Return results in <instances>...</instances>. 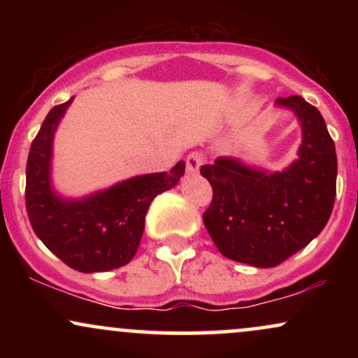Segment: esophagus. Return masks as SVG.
I'll list each match as a JSON object with an SVG mask.
<instances>
[{
    "label": "esophagus",
    "instance_id": "1",
    "mask_svg": "<svg viewBox=\"0 0 358 358\" xmlns=\"http://www.w3.org/2000/svg\"><path fill=\"white\" fill-rule=\"evenodd\" d=\"M185 162H187V171H188V173H199L200 166H202V163H203V156L195 151V153L188 155Z\"/></svg>",
    "mask_w": 358,
    "mask_h": 358
}]
</instances>
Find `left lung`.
I'll return each instance as SVG.
<instances>
[{
  "label": "left lung",
  "instance_id": "obj_1",
  "mask_svg": "<svg viewBox=\"0 0 358 358\" xmlns=\"http://www.w3.org/2000/svg\"><path fill=\"white\" fill-rule=\"evenodd\" d=\"M301 126L298 158L282 171H266L220 156L200 173L213 199L203 224L222 256L254 268H274L323 231L336 195L335 143L315 106L279 97Z\"/></svg>",
  "mask_w": 358,
  "mask_h": 358
}]
</instances>
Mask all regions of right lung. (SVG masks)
Segmentation results:
<instances>
[{
    "label": "right lung",
    "instance_id": "right-lung-1",
    "mask_svg": "<svg viewBox=\"0 0 358 358\" xmlns=\"http://www.w3.org/2000/svg\"><path fill=\"white\" fill-rule=\"evenodd\" d=\"M55 106L34 139L27 162V212L38 239L69 268L104 273L127 264L136 254L145 217L156 195L185 173V162L170 171L133 176L82 199H65L52 187L53 136L72 104Z\"/></svg>",
    "mask_w": 358,
    "mask_h": 358
}]
</instances>
